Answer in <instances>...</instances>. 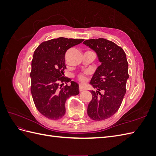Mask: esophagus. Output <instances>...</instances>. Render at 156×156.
I'll use <instances>...</instances> for the list:
<instances>
[{
  "label": "esophagus",
  "mask_w": 156,
  "mask_h": 156,
  "mask_svg": "<svg viewBox=\"0 0 156 156\" xmlns=\"http://www.w3.org/2000/svg\"><path fill=\"white\" fill-rule=\"evenodd\" d=\"M84 90H85L84 87H83V85H79V91L80 92H83Z\"/></svg>",
  "instance_id": "34e87169"
}]
</instances>
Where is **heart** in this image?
Instances as JSON below:
<instances>
[{
	"label": "heart",
	"mask_w": 156,
	"mask_h": 156,
	"mask_svg": "<svg viewBox=\"0 0 156 156\" xmlns=\"http://www.w3.org/2000/svg\"><path fill=\"white\" fill-rule=\"evenodd\" d=\"M78 77H79V79L80 80V81H81L82 83L86 82L87 80V77L84 74H80Z\"/></svg>",
	"instance_id": "obj_1"
}]
</instances>
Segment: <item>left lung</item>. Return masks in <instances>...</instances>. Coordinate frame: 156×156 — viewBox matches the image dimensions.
<instances>
[{
	"instance_id": "left-lung-1",
	"label": "left lung",
	"mask_w": 156,
	"mask_h": 156,
	"mask_svg": "<svg viewBox=\"0 0 156 156\" xmlns=\"http://www.w3.org/2000/svg\"><path fill=\"white\" fill-rule=\"evenodd\" d=\"M83 44L96 52L101 62L90 82L96 91H90L92 99L87 114L92 120H103L114 115L121 105L129 78L128 63L124 51L111 41L91 39Z\"/></svg>"
}]
</instances>
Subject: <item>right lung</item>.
Listing matches in <instances>:
<instances>
[{
    "label": "right lung",
    "instance_id": "1",
    "mask_svg": "<svg viewBox=\"0 0 156 156\" xmlns=\"http://www.w3.org/2000/svg\"><path fill=\"white\" fill-rule=\"evenodd\" d=\"M83 40L60 37L43 42L34 51L30 74L31 94L37 111L49 119L62 118L66 101L79 93V84L64 77L65 54ZM59 82H70L71 84L62 87L63 83L60 85Z\"/></svg>",
    "mask_w": 156,
    "mask_h": 156
}]
</instances>
